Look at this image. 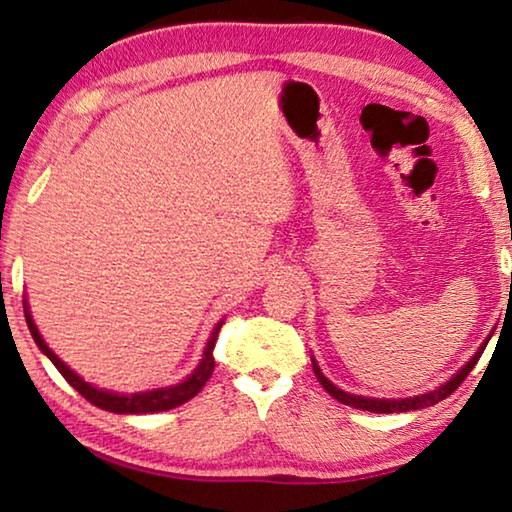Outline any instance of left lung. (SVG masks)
Here are the masks:
<instances>
[{"mask_svg": "<svg viewBox=\"0 0 512 512\" xmlns=\"http://www.w3.org/2000/svg\"><path fill=\"white\" fill-rule=\"evenodd\" d=\"M485 345H488V341H485L479 352L474 354V357L467 361V366L461 368L456 372V375L447 381L445 386L436 388V391L431 393H424V395H415V397H406V400H375V397H361V395H350L341 391V388H336L332 381H329L323 372H320V368L316 366L314 361V372L320 384H323L325 391L334 397V400H339L341 404H348V406H354V409H363V411H372V413H404V411H418V409H427V406H433L438 402H443L445 397L452 395L458 386L463 384V379L470 375L472 368L476 366V361L481 359V354L485 350Z\"/></svg>", "mask_w": 512, "mask_h": 512, "instance_id": "1", "label": "left lung"}]
</instances>
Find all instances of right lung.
Here are the masks:
<instances>
[{"instance_id":"right-lung-1","label":"right lung","mask_w":512,"mask_h":512,"mask_svg":"<svg viewBox=\"0 0 512 512\" xmlns=\"http://www.w3.org/2000/svg\"><path fill=\"white\" fill-rule=\"evenodd\" d=\"M24 318H27V325H29L33 341H36L38 348L51 359V363L58 368L60 375L67 379V384L76 388V391H79L90 404L99 406V409L112 411V413H158V411L176 409V406L185 404L187 400H192L194 395L201 393V388L207 384V379H210L214 372V354L212 352H214L216 334H219L221 325L214 327V334L210 336V341H207V348H205L201 363H198V368L183 381V384L171 386V388H158V391H149V393H135V395L108 393V391H101V388L90 386L88 381H83L74 370H69L65 363L49 350V345L42 341V336L38 332L36 323H33V318H31L27 307H24Z\"/></svg>"}]
</instances>
